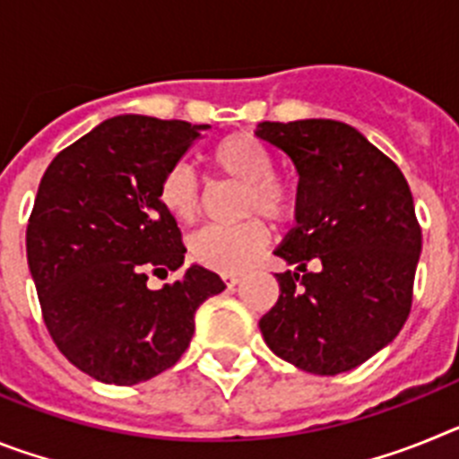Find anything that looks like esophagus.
<instances>
[{"instance_id": "esophagus-1", "label": "esophagus", "mask_w": 459, "mask_h": 459, "mask_svg": "<svg viewBox=\"0 0 459 459\" xmlns=\"http://www.w3.org/2000/svg\"><path fill=\"white\" fill-rule=\"evenodd\" d=\"M222 280H225L227 287H237L241 282V275H222Z\"/></svg>"}]
</instances>
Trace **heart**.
I'll return each instance as SVG.
<instances>
[{
    "label": "heart",
    "instance_id": "obj_1",
    "mask_svg": "<svg viewBox=\"0 0 459 459\" xmlns=\"http://www.w3.org/2000/svg\"><path fill=\"white\" fill-rule=\"evenodd\" d=\"M209 165L222 179L243 186L241 216L264 213L275 222L294 216L296 193L290 184L273 177L275 165L269 149L248 133L222 137L209 152ZM160 206L174 221L190 225L202 213V190L195 174L186 165L169 169L158 188ZM271 234L264 221L248 218L232 227H206L190 238V255L197 264L225 275H238L255 264L266 248Z\"/></svg>",
    "mask_w": 459,
    "mask_h": 459
}]
</instances>
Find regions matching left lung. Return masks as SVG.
<instances>
[{"mask_svg": "<svg viewBox=\"0 0 459 459\" xmlns=\"http://www.w3.org/2000/svg\"><path fill=\"white\" fill-rule=\"evenodd\" d=\"M255 135L285 152L299 174L296 227L273 250L296 271L275 273L278 303L259 331L299 370H354L411 310L420 227L407 179L342 121H262ZM307 261L318 271L307 272Z\"/></svg>", "mask_w": 459, "mask_h": 459, "instance_id": "obj_1", "label": "left lung"}]
</instances>
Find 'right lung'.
<instances>
[{
  "instance_id": "add662e5",
  "label": "right lung",
  "mask_w": 459,
  "mask_h": 459,
  "mask_svg": "<svg viewBox=\"0 0 459 459\" xmlns=\"http://www.w3.org/2000/svg\"><path fill=\"white\" fill-rule=\"evenodd\" d=\"M211 126L121 115L56 153L30 225L27 262L43 322L73 366L103 384L133 386L188 350L195 310L225 290L193 264L149 290V273L177 271L186 248L158 188Z\"/></svg>"
}]
</instances>
